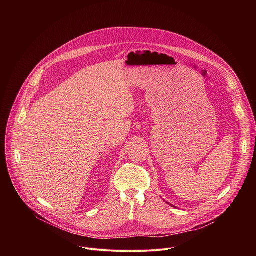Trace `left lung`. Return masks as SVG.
Returning a JSON list of instances; mask_svg holds the SVG:
<instances>
[{"label":"left lung","mask_w":256,"mask_h":256,"mask_svg":"<svg viewBox=\"0 0 256 256\" xmlns=\"http://www.w3.org/2000/svg\"><path fill=\"white\" fill-rule=\"evenodd\" d=\"M165 202H166V200H165ZM166 204H170V206H172V204H169V202H166ZM174 208H175V206H174Z\"/></svg>","instance_id":"8db88e82"}]
</instances>
